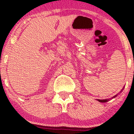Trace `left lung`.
I'll list each match as a JSON object with an SVG mask.
<instances>
[{
	"label": "left lung",
	"instance_id": "left-lung-1",
	"mask_svg": "<svg viewBox=\"0 0 134 134\" xmlns=\"http://www.w3.org/2000/svg\"><path fill=\"white\" fill-rule=\"evenodd\" d=\"M117 95H115L114 97H113V98H115V97H116ZM109 99H98V101H99V102H101V103H105V102H107L108 101Z\"/></svg>",
	"mask_w": 134,
	"mask_h": 134
}]
</instances>
